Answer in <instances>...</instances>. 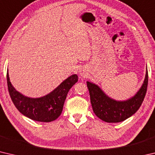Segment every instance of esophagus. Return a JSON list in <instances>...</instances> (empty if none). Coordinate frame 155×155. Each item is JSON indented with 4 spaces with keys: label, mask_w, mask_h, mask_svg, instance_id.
<instances>
[{
    "label": "esophagus",
    "mask_w": 155,
    "mask_h": 155,
    "mask_svg": "<svg viewBox=\"0 0 155 155\" xmlns=\"http://www.w3.org/2000/svg\"><path fill=\"white\" fill-rule=\"evenodd\" d=\"M78 73H79V74L81 76V77H85L86 76V72H85V70L83 69V68H81V69L79 70V72H78Z\"/></svg>",
    "instance_id": "34e87169"
}]
</instances>
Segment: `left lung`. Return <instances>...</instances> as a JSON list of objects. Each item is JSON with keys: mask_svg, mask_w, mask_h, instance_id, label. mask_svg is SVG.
<instances>
[{"mask_svg": "<svg viewBox=\"0 0 155 155\" xmlns=\"http://www.w3.org/2000/svg\"><path fill=\"white\" fill-rule=\"evenodd\" d=\"M148 74L146 70L143 83L138 92L126 101H116L110 98L98 85L87 82L93 111L97 117L106 122H120L128 118L140 109L146 96Z\"/></svg>", "mask_w": 155, "mask_h": 155, "instance_id": "1", "label": "left lung"}]
</instances>
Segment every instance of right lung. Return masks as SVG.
I'll return each mask as SVG.
<instances>
[{
    "label": "right lung",
    "mask_w": 155,
    "mask_h": 155,
    "mask_svg": "<svg viewBox=\"0 0 155 155\" xmlns=\"http://www.w3.org/2000/svg\"><path fill=\"white\" fill-rule=\"evenodd\" d=\"M7 81L12 101L21 114L35 121L49 122L61 115L67 94L78 81V76H70L52 92L38 98L26 97L15 90L9 81L8 71Z\"/></svg>",
    "instance_id": "right-lung-1"
}]
</instances>
